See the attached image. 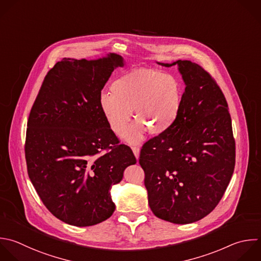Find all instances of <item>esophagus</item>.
<instances>
[{"label": "esophagus", "instance_id": "esophagus-1", "mask_svg": "<svg viewBox=\"0 0 261 261\" xmlns=\"http://www.w3.org/2000/svg\"><path fill=\"white\" fill-rule=\"evenodd\" d=\"M132 150H133V152H134V154H135V156H136V158L137 159H139V157H140V148L139 147H132Z\"/></svg>", "mask_w": 261, "mask_h": 261}]
</instances>
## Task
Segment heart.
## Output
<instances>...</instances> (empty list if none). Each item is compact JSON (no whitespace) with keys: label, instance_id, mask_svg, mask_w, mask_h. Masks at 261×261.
<instances>
[{"label":"heart","instance_id":"1","mask_svg":"<svg viewBox=\"0 0 261 261\" xmlns=\"http://www.w3.org/2000/svg\"><path fill=\"white\" fill-rule=\"evenodd\" d=\"M111 91L100 95V110L110 130L117 137L123 135L128 144L140 143L148 129L154 135L165 134L181 112L184 88L169 73L135 69L114 81ZM133 110L137 119L125 133Z\"/></svg>","mask_w":261,"mask_h":261}]
</instances>
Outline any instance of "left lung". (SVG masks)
<instances>
[{"label": "left lung", "mask_w": 261, "mask_h": 261, "mask_svg": "<svg viewBox=\"0 0 261 261\" xmlns=\"http://www.w3.org/2000/svg\"><path fill=\"white\" fill-rule=\"evenodd\" d=\"M157 64L177 66L186 86L182 108L168 132L143 146L139 162L152 212L172 223H192L215 208L231 178V119L221 90L200 65Z\"/></svg>", "instance_id": "left-lung-1"}]
</instances>
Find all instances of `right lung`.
Returning <instances> with one entry per match:
<instances>
[{"label":"right lung","mask_w":261,"mask_h":261,"mask_svg":"<svg viewBox=\"0 0 261 261\" xmlns=\"http://www.w3.org/2000/svg\"><path fill=\"white\" fill-rule=\"evenodd\" d=\"M123 66L115 53L63 58L46 75L32 108L29 176L49 211L68 224L90 226L109 218L115 210L111 187L137 162L132 149L118 144L99 106L111 73Z\"/></svg>","instance_id":"obj_1"}]
</instances>
